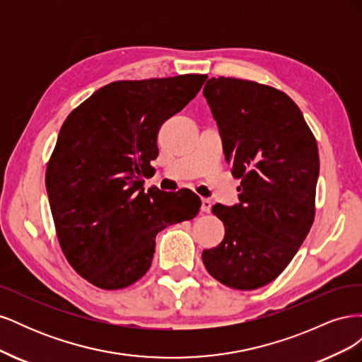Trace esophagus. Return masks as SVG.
<instances>
[{"label": "esophagus", "mask_w": 362, "mask_h": 362, "mask_svg": "<svg viewBox=\"0 0 362 362\" xmlns=\"http://www.w3.org/2000/svg\"><path fill=\"white\" fill-rule=\"evenodd\" d=\"M210 210H211V201L206 199V198H202L201 211H202V213H210Z\"/></svg>", "instance_id": "esophagus-1"}]
</instances>
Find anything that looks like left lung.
<instances>
[{
  "mask_svg": "<svg viewBox=\"0 0 362 362\" xmlns=\"http://www.w3.org/2000/svg\"><path fill=\"white\" fill-rule=\"evenodd\" d=\"M204 96L222 136L238 204H216L222 243L202 252L204 266L223 286L255 290L276 279L315 216L319 149L288 95L249 80H208Z\"/></svg>",
  "mask_w": 362,
  "mask_h": 362,
  "instance_id": "left-lung-1",
  "label": "left lung"
}]
</instances>
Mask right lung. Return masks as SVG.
<instances>
[{
  "label": "right lung",
  "mask_w": 362,
  "mask_h": 362,
  "mask_svg": "<svg viewBox=\"0 0 362 362\" xmlns=\"http://www.w3.org/2000/svg\"><path fill=\"white\" fill-rule=\"evenodd\" d=\"M206 75L124 80L101 87L64 120L45 182L59 245L81 278L103 290L149 270L156 235L199 213L198 194L144 189L157 136L201 90Z\"/></svg>",
  "instance_id": "obj_1"
}]
</instances>
